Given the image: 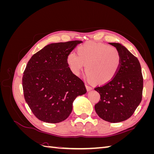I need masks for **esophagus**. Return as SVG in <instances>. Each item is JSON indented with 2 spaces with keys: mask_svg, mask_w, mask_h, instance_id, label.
Here are the masks:
<instances>
[{
  "mask_svg": "<svg viewBox=\"0 0 154 154\" xmlns=\"http://www.w3.org/2000/svg\"><path fill=\"white\" fill-rule=\"evenodd\" d=\"M86 88H87V91H91V90L92 89V87L89 86V85H86Z\"/></svg>",
  "mask_w": 154,
  "mask_h": 154,
  "instance_id": "obj_1",
  "label": "esophagus"
}]
</instances>
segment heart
<instances>
[{
  "label": "heart",
  "instance_id": "b5f03b06",
  "mask_svg": "<svg viewBox=\"0 0 154 154\" xmlns=\"http://www.w3.org/2000/svg\"><path fill=\"white\" fill-rule=\"evenodd\" d=\"M118 50L112 46L95 42H87L78 48V54L71 52L67 62L74 74H79L85 65L88 78L97 84H105L113 80L121 65Z\"/></svg>",
  "mask_w": 154,
  "mask_h": 154
}]
</instances>
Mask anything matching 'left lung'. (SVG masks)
<instances>
[{
  "label": "left lung",
  "instance_id": "left-lung-1",
  "mask_svg": "<svg viewBox=\"0 0 154 154\" xmlns=\"http://www.w3.org/2000/svg\"><path fill=\"white\" fill-rule=\"evenodd\" d=\"M109 44L118 50L122 61L113 80L94 88L100 93L101 99L94 108L101 119L118 123L131 117L141 103L143 78L137 57L122 44Z\"/></svg>",
  "mask_w": 154,
  "mask_h": 154
}]
</instances>
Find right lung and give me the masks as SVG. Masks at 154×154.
Returning a JSON list of instances; mask_svg holds the SVG:
<instances>
[{"instance_id":"right-lung-1","label":"right lung","mask_w":154,"mask_h":154,"mask_svg":"<svg viewBox=\"0 0 154 154\" xmlns=\"http://www.w3.org/2000/svg\"><path fill=\"white\" fill-rule=\"evenodd\" d=\"M82 41L51 44L27 62L22 76L24 98L32 112L44 122L57 123L66 119L72 102L87 92L85 83L74 74L67 55Z\"/></svg>"}]
</instances>
